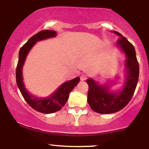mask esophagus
Masks as SVG:
<instances>
[{
	"label": "esophagus",
	"instance_id": "1",
	"mask_svg": "<svg viewBox=\"0 0 149 149\" xmlns=\"http://www.w3.org/2000/svg\"><path fill=\"white\" fill-rule=\"evenodd\" d=\"M88 76L87 74H85V73H83V74L80 76V80H85L88 78Z\"/></svg>",
	"mask_w": 149,
	"mask_h": 149
}]
</instances>
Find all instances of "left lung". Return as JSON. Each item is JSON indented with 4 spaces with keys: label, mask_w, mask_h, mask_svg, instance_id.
Wrapping results in <instances>:
<instances>
[{
    "label": "left lung",
    "mask_w": 149,
    "mask_h": 149,
    "mask_svg": "<svg viewBox=\"0 0 149 149\" xmlns=\"http://www.w3.org/2000/svg\"><path fill=\"white\" fill-rule=\"evenodd\" d=\"M114 33L119 36L117 45L125 52L127 57L125 66L127 76L124 88L114 93L109 92L106 85L100 86L91 78L86 80L89 87V105L94 111L102 114L113 113L123 109L131 100L139 80V66L134 46L118 32Z\"/></svg>",
    "instance_id": "1"
}]
</instances>
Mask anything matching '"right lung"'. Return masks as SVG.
Segmentation results:
<instances>
[{"label":"right lung","instance_id":"right-lung-1","mask_svg":"<svg viewBox=\"0 0 149 149\" xmlns=\"http://www.w3.org/2000/svg\"><path fill=\"white\" fill-rule=\"evenodd\" d=\"M57 35L54 31L42 30L31 37L29 40L20 49L19 52V60L16 69V81L20 92L23 96L26 102L31 107L36 111L41 112L42 113H52L58 111L65 105L69 99V93L71 90L79 83V77L74 79L66 82L58 88L54 93L51 96L46 98H38V97L31 95L26 90L24 85L22 81V66L24 63L27 54L29 52L36 41L54 37Z\"/></svg>","mask_w":149,"mask_h":149}]
</instances>
